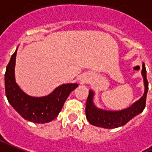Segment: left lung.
Returning a JSON list of instances; mask_svg holds the SVG:
<instances>
[{"label":"left lung","instance_id":"obj_1","mask_svg":"<svg viewBox=\"0 0 152 152\" xmlns=\"http://www.w3.org/2000/svg\"><path fill=\"white\" fill-rule=\"evenodd\" d=\"M142 75L143 77L144 82V93L143 96L138 101L126 109L116 112L112 111H104L103 109H99L95 106L93 104V97L94 92L90 90L86 102V113L87 120L91 124L96 126V127H104V128H116L121 127L130 121L133 117L143 112L145 108L146 99L148 91V81L147 80V71H146L145 64H143L142 68Z\"/></svg>","mask_w":152,"mask_h":152}]
</instances>
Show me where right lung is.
<instances>
[{
  "instance_id": "right-lung-1",
  "label": "right lung",
  "mask_w": 152,
  "mask_h": 152,
  "mask_svg": "<svg viewBox=\"0 0 152 152\" xmlns=\"http://www.w3.org/2000/svg\"><path fill=\"white\" fill-rule=\"evenodd\" d=\"M17 50L12 54L4 74L5 94L12 107L25 120L45 124L57 117L69 94L77 84H62L48 96L32 97L25 94L15 81V62Z\"/></svg>"
}]
</instances>
